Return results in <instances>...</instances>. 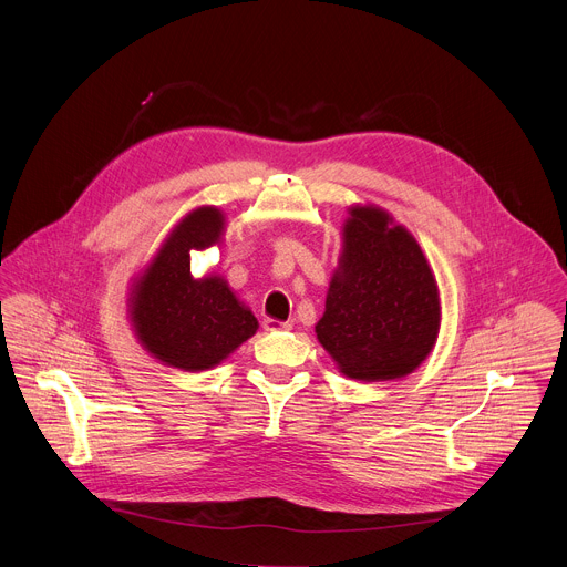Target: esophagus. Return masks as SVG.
Instances as JSON below:
<instances>
[{
    "mask_svg": "<svg viewBox=\"0 0 567 567\" xmlns=\"http://www.w3.org/2000/svg\"><path fill=\"white\" fill-rule=\"evenodd\" d=\"M262 328L267 332H278V330H291V322L289 320H276V318H265L262 320Z\"/></svg>",
    "mask_w": 567,
    "mask_h": 567,
    "instance_id": "34e87169",
    "label": "esophagus"
}]
</instances>
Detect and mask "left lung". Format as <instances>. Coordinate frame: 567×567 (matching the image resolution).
Listing matches in <instances>:
<instances>
[{"label":"left lung","instance_id":"left-lung-1","mask_svg":"<svg viewBox=\"0 0 567 567\" xmlns=\"http://www.w3.org/2000/svg\"><path fill=\"white\" fill-rule=\"evenodd\" d=\"M442 305L413 233L374 204H354L316 339L354 381L415 372L435 348Z\"/></svg>","mask_w":567,"mask_h":567}]
</instances>
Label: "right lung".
<instances>
[{
    "instance_id": "1",
    "label": "right lung",
    "mask_w": 567,
    "mask_h": 567,
    "mask_svg": "<svg viewBox=\"0 0 567 567\" xmlns=\"http://www.w3.org/2000/svg\"><path fill=\"white\" fill-rule=\"evenodd\" d=\"M226 217L215 206L190 210L134 278L127 311L143 350L168 368L202 372L219 365L258 332V318L228 282L193 278L190 251L221 247Z\"/></svg>"
}]
</instances>
